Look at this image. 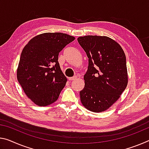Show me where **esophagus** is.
Here are the masks:
<instances>
[{
	"label": "esophagus",
	"instance_id": "34e87169",
	"mask_svg": "<svg viewBox=\"0 0 149 149\" xmlns=\"http://www.w3.org/2000/svg\"><path fill=\"white\" fill-rule=\"evenodd\" d=\"M77 75H74V76H73V77H69V78H68V79H69L70 81H72V80H75V79H77Z\"/></svg>",
	"mask_w": 149,
	"mask_h": 149
}]
</instances>
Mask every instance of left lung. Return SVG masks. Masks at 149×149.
<instances>
[{"instance_id": "obj_1", "label": "left lung", "mask_w": 149, "mask_h": 149, "mask_svg": "<svg viewBox=\"0 0 149 149\" xmlns=\"http://www.w3.org/2000/svg\"><path fill=\"white\" fill-rule=\"evenodd\" d=\"M77 41L89 58L80 100L91 111H104L127 86L125 54L117 42L107 36H86L79 37Z\"/></svg>"}]
</instances>
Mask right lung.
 Instances as JSON below:
<instances>
[{
	"label": "right lung",
	"instance_id": "obj_1",
	"mask_svg": "<svg viewBox=\"0 0 149 149\" xmlns=\"http://www.w3.org/2000/svg\"><path fill=\"white\" fill-rule=\"evenodd\" d=\"M75 38L60 32L35 36L21 53L17 79L28 97L46 106L58 100L67 78L58 62L59 53Z\"/></svg>",
	"mask_w": 149,
	"mask_h": 149
}]
</instances>
